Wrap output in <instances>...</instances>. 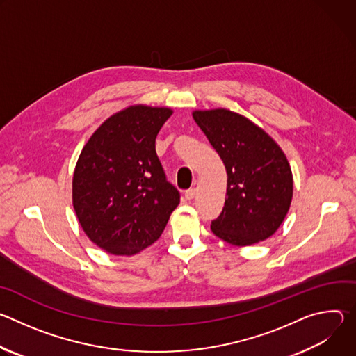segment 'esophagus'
Segmentation results:
<instances>
[{
    "label": "esophagus",
    "instance_id": "esophagus-1",
    "mask_svg": "<svg viewBox=\"0 0 356 356\" xmlns=\"http://www.w3.org/2000/svg\"><path fill=\"white\" fill-rule=\"evenodd\" d=\"M195 194H197V190H195V188H188V190H186L184 197H186L187 200H193Z\"/></svg>",
    "mask_w": 356,
    "mask_h": 356
}]
</instances>
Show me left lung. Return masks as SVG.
<instances>
[{
	"label": "left lung",
	"instance_id": "obj_1",
	"mask_svg": "<svg viewBox=\"0 0 356 356\" xmlns=\"http://www.w3.org/2000/svg\"><path fill=\"white\" fill-rule=\"evenodd\" d=\"M227 169V200L213 232L236 246L265 241L283 222L293 176L279 145L258 125L229 110L194 111Z\"/></svg>",
	"mask_w": 356,
	"mask_h": 356
}]
</instances>
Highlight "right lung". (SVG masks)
<instances>
[{"label": "right lung", "instance_id": "add662e5", "mask_svg": "<svg viewBox=\"0 0 356 356\" xmlns=\"http://www.w3.org/2000/svg\"><path fill=\"white\" fill-rule=\"evenodd\" d=\"M169 108L128 107L83 147L73 175V207L86 235L113 255H135L163 232L180 193L166 179L156 136Z\"/></svg>", "mask_w": 356, "mask_h": 356}]
</instances>
